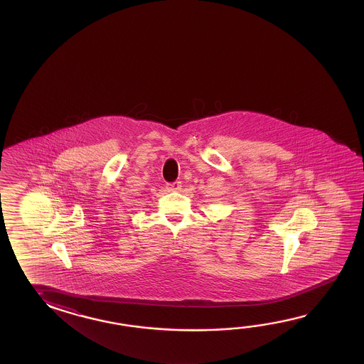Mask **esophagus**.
I'll return each mask as SVG.
<instances>
[{
    "label": "esophagus",
    "mask_w": 364,
    "mask_h": 364,
    "mask_svg": "<svg viewBox=\"0 0 364 364\" xmlns=\"http://www.w3.org/2000/svg\"><path fill=\"white\" fill-rule=\"evenodd\" d=\"M167 189L171 191V192H178V191L181 189V183L180 181H175V183L167 184Z\"/></svg>",
    "instance_id": "1"
}]
</instances>
